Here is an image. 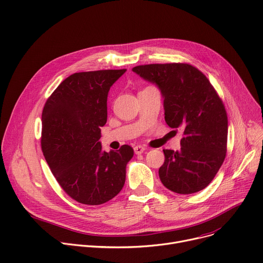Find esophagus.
I'll list each match as a JSON object with an SVG mask.
<instances>
[{"instance_id":"34e87169","label":"esophagus","mask_w":263,"mask_h":263,"mask_svg":"<svg viewBox=\"0 0 263 263\" xmlns=\"http://www.w3.org/2000/svg\"><path fill=\"white\" fill-rule=\"evenodd\" d=\"M146 148L144 146H141V145H137L134 147V151L135 153L137 154V155H140V154H142Z\"/></svg>"}]
</instances>
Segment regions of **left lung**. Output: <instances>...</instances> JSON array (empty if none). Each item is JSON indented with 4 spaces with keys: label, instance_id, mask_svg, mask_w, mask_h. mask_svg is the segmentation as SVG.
I'll use <instances>...</instances> for the list:
<instances>
[{
    "label": "left lung",
    "instance_id": "1",
    "mask_svg": "<svg viewBox=\"0 0 263 263\" xmlns=\"http://www.w3.org/2000/svg\"><path fill=\"white\" fill-rule=\"evenodd\" d=\"M133 72L158 87L166 124L183 129L180 149H163V186L179 194L205 189L226 155L228 121L217 92L202 72L187 64L138 66Z\"/></svg>",
    "mask_w": 263,
    "mask_h": 263
}]
</instances>
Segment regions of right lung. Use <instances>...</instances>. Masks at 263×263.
<instances>
[{
    "label": "right lung",
    "instance_id": "obj_1",
    "mask_svg": "<svg viewBox=\"0 0 263 263\" xmlns=\"http://www.w3.org/2000/svg\"><path fill=\"white\" fill-rule=\"evenodd\" d=\"M126 72L101 70L70 75L55 89L42 111L41 148L53 175L76 202L101 205L123 188L129 145L107 153L99 141L107 122L110 87Z\"/></svg>",
    "mask_w": 263,
    "mask_h": 263
}]
</instances>
